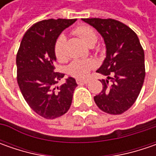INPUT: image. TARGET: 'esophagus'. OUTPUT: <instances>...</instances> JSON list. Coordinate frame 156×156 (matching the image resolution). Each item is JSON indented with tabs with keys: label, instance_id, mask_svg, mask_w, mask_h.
Instances as JSON below:
<instances>
[{
	"label": "esophagus",
	"instance_id": "esophagus-1",
	"mask_svg": "<svg viewBox=\"0 0 156 156\" xmlns=\"http://www.w3.org/2000/svg\"><path fill=\"white\" fill-rule=\"evenodd\" d=\"M76 82L78 84H87L88 83V80H83V79H76Z\"/></svg>",
	"mask_w": 156,
	"mask_h": 156
}]
</instances>
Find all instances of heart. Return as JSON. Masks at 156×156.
<instances>
[{
    "label": "heart",
    "mask_w": 156,
    "mask_h": 156,
    "mask_svg": "<svg viewBox=\"0 0 156 156\" xmlns=\"http://www.w3.org/2000/svg\"><path fill=\"white\" fill-rule=\"evenodd\" d=\"M74 33L81 37L87 45H94L97 41V34L93 28L87 25H81L74 29ZM66 42V36L61 34L55 41L54 46V52L58 61L62 62L66 59L64 46ZM94 67V62L92 60H75L69 64L68 72L70 75L82 78L88 75L90 70Z\"/></svg>",
    "instance_id": "1"
}]
</instances>
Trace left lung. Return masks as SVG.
I'll list each match as a JSON object with an SVG mask.
<instances>
[{
  "mask_svg": "<svg viewBox=\"0 0 156 156\" xmlns=\"http://www.w3.org/2000/svg\"><path fill=\"white\" fill-rule=\"evenodd\" d=\"M82 21L101 34L107 49L104 62L96 71L107 79L100 80L103 87L94 97V102L105 113L121 115L141 92L145 78L144 50L137 34L121 21L100 18Z\"/></svg>",
  "mask_w": 156,
  "mask_h": 156,
  "instance_id": "8db88e82",
  "label": "left lung"
}]
</instances>
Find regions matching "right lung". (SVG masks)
<instances>
[{
	"label": "right lung",
	"mask_w": 156,
	"mask_h": 156,
	"mask_svg": "<svg viewBox=\"0 0 156 156\" xmlns=\"http://www.w3.org/2000/svg\"><path fill=\"white\" fill-rule=\"evenodd\" d=\"M76 19H48L27 29L16 55L17 82L27 103L36 114L55 119L66 114L72 103L77 83L69 77L55 87L64 74L55 72L54 46L65 28Z\"/></svg>",
	"instance_id": "right-lung-1"
}]
</instances>
